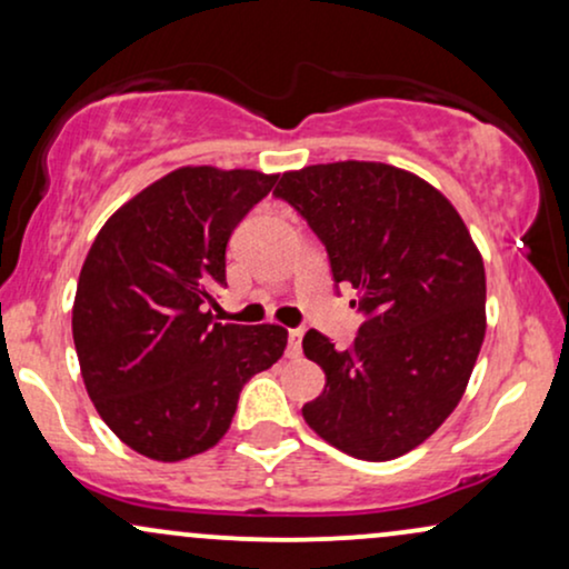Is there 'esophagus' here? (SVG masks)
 Wrapping results in <instances>:
<instances>
[{
    "mask_svg": "<svg viewBox=\"0 0 569 569\" xmlns=\"http://www.w3.org/2000/svg\"><path fill=\"white\" fill-rule=\"evenodd\" d=\"M302 337H305L302 328H291V331H289V355H291V358H299V355H302Z\"/></svg>",
    "mask_w": 569,
    "mask_h": 569,
    "instance_id": "obj_1",
    "label": "esophagus"
}]
</instances>
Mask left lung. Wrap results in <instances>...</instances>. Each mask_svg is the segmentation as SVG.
Segmentation results:
<instances>
[{
	"label": "left lung",
	"instance_id": "obj_1",
	"mask_svg": "<svg viewBox=\"0 0 569 569\" xmlns=\"http://www.w3.org/2000/svg\"><path fill=\"white\" fill-rule=\"evenodd\" d=\"M276 196L307 219L366 312L350 350L305 333L326 373L305 421L362 461L408 453L453 413L485 339V264L467 224L427 180L379 161L286 172Z\"/></svg>",
	"mask_w": 569,
	"mask_h": 569
}]
</instances>
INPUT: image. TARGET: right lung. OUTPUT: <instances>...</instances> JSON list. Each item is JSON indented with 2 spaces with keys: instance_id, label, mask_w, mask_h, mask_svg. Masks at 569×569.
I'll return each mask as SVG.
<instances>
[{
  "instance_id": "add662e5",
  "label": "right lung",
  "mask_w": 569,
  "mask_h": 569,
  "mask_svg": "<svg viewBox=\"0 0 569 569\" xmlns=\"http://www.w3.org/2000/svg\"><path fill=\"white\" fill-rule=\"evenodd\" d=\"M278 174L182 167L102 224L73 299V345L100 419L153 461L214 448L246 381L280 360L276 323H214L224 249Z\"/></svg>"
}]
</instances>
